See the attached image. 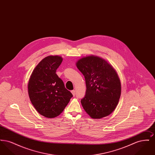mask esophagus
Segmentation results:
<instances>
[{
	"label": "esophagus",
	"mask_w": 155,
	"mask_h": 155,
	"mask_svg": "<svg viewBox=\"0 0 155 155\" xmlns=\"http://www.w3.org/2000/svg\"><path fill=\"white\" fill-rule=\"evenodd\" d=\"M71 93H72L73 95V96H75V90H73V91H71Z\"/></svg>",
	"instance_id": "esophagus-1"
}]
</instances>
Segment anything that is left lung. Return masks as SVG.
<instances>
[{"instance_id":"obj_1","label":"left lung","mask_w":155,"mask_h":155,"mask_svg":"<svg viewBox=\"0 0 155 155\" xmlns=\"http://www.w3.org/2000/svg\"><path fill=\"white\" fill-rule=\"evenodd\" d=\"M76 66L85 79L86 94L81 100L84 109L95 119L110 114L121 95V82L116 70L104 59L94 55L78 60Z\"/></svg>"}]
</instances>
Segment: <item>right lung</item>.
<instances>
[{"instance_id":"add662e5","label":"right lung","mask_w":155,"mask_h":155,"mask_svg":"<svg viewBox=\"0 0 155 155\" xmlns=\"http://www.w3.org/2000/svg\"><path fill=\"white\" fill-rule=\"evenodd\" d=\"M62 61L59 56L45 58L35 67L29 80L30 101L37 111L45 117L58 116L73 97L56 73Z\"/></svg>"}]
</instances>
